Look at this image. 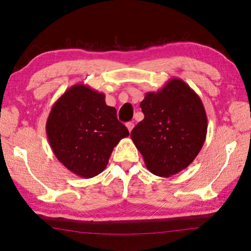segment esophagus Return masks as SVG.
<instances>
[{"mask_svg":"<svg viewBox=\"0 0 251 251\" xmlns=\"http://www.w3.org/2000/svg\"><path fill=\"white\" fill-rule=\"evenodd\" d=\"M126 127H127V129H128V131L130 132V131L132 130V128H134V123H131V122L127 123V124H126Z\"/></svg>","mask_w":251,"mask_h":251,"instance_id":"obj_1","label":"esophagus"}]
</instances>
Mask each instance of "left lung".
Instances as JSON below:
<instances>
[{
    "label": "left lung",
    "instance_id": "8db88e82",
    "mask_svg": "<svg viewBox=\"0 0 251 251\" xmlns=\"http://www.w3.org/2000/svg\"><path fill=\"white\" fill-rule=\"evenodd\" d=\"M145 119L130 138L147 168L159 177L185 169L201 150L207 135V115L200 96L178 77L141 101Z\"/></svg>",
    "mask_w": 251,
    "mask_h": 251
}]
</instances>
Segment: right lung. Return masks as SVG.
<instances>
[{
	"mask_svg": "<svg viewBox=\"0 0 251 251\" xmlns=\"http://www.w3.org/2000/svg\"><path fill=\"white\" fill-rule=\"evenodd\" d=\"M46 135L58 161L89 179L103 172L114 147L129 132L117 121L115 108L105 104L103 93L78 83L52 104Z\"/></svg>",
	"mask_w": 251,
	"mask_h": 251,
	"instance_id": "obj_1",
	"label": "right lung"
}]
</instances>
